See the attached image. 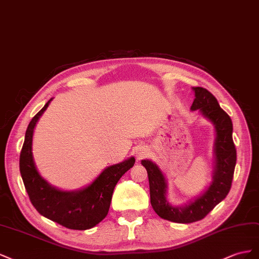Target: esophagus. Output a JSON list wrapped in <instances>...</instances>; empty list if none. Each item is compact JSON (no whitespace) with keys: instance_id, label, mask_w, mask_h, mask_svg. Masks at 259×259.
<instances>
[{"instance_id":"esophagus-1","label":"esophagus","mask_w":259,"mask_h":259,"mask_svg":"<svg viewBox=\"0 0 259 259\" xmlns=\"http://www.w3.org/2000/svg\"><path fill=\"white\" fill-rule=\"evenodd\" d=\"M136 154H137V159L140 160V159H142V158L147 156L149 151H147V149H145V147H140V149H138Z\"/></svg>"}]
</instances>
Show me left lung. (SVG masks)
Returning <instances> with one entry per match:
<instances>
[{
  "mask_svg": "<svg viewBox=\"0 0 259 259\" xmlns=\"http://www.w3.org/2000/svg\"><path fill=\"white\" fill-rule=\"evenodd\" d=\"M194 101L191 110H197L209 120L215 129L213 143L212 181L201 194L184 205H171L167 199L168 184L164 172L157 164L150 159H142L150 182L152 207L157 215L172 223L191 224L203 219L216 205L224 201L231 188L236 150L232 139L233 125L231 118L220 107L217 99L204 88H192Z\"/></svg>",
  "mask_w": 259,
  "mask_h": 259,
  "instance_id": "8db88e82",
  "label": "left lung"
}]
</instances>
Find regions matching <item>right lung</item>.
<instances>
[{
    "label": "right lung",
    "instance_id": "1",
    "mask_svg": "<svg viewBox=\"0 0 259 259\" xmlns=\"http://www.w3.org/2000/svg\"><path fill=\"white\" fill-rule=\"evenodd\" d=\"M52 98L29 123L21 149L19 169L29 198L43 217L72 230H88L107 215L117 182L134 167L136 158L106 167L90 184L78 190H62L48 182L36 169L32 155L33 132Z\"/></svg>",
    "mask_w": 259,
    "mask_h": 259
}]
</instances>
